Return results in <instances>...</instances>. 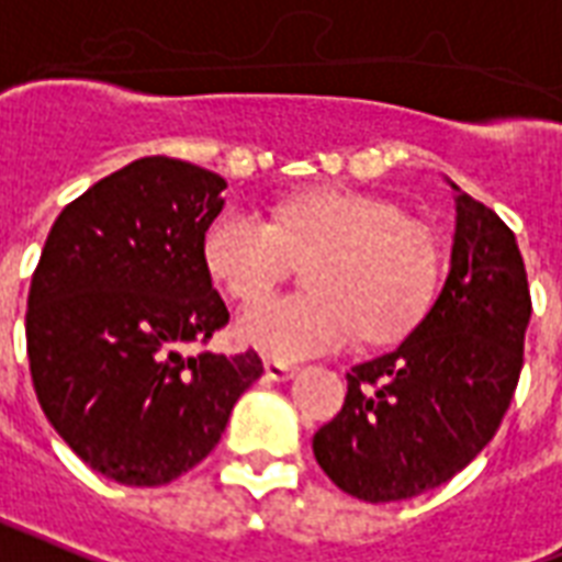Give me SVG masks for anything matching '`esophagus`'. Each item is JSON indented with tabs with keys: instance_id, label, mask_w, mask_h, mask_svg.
<instances>
[{
	"instance_id": "34e87169",
	"label": "esophagus",
	"mask_w": 562,
	"mask_h": 562,
	"mask_svg": "<svg viewBox=\"0 0 562 562\" xmlns=\"http://www.w3.org/2000/svg\"><path fill=\"white\" fill-rule=\"evenodd\" d=\"M265 374H268V380L282 383V380H291V376L297 374V368L289 366V362H280V359H268V362H265Z\"/></svg>"
}]
</instances>
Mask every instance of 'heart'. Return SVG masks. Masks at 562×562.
<instances>
[{
	"label": "heart",
	"instance_id": "1",
	"mask_svg": "<svg viewBox=\"0 0 562 562\" xmlns=\"http://www.w3.org/2000/svg\"><path fill=\"white\" fill-rule=\"evenodd\" d=\"M205 268L238 303H259L297 265L312 294L271 300L238 336L273 359H306L366 341H395L434 303L442 252L397 205L350 191H310L277 205L273 226L229 209L205 233Z\"/></svg>",
	"mask_w": 562,
	"mask_h": 562
}]
</instances>
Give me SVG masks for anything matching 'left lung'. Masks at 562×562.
Masks as SVG:
<instances>
[{
	"instance_id": "1",
	"label": "left lung",
	"mask_w": 562,
	"mask_h": 562,
	"mask_svg": "<svg viewBox=\"0 0 562 562\" xmlns=\"http://www.w3.org/2000/svg\"><path fill=\"white\" fill-rule=\"evenodd\" d=\"M528 321L516 235L457 188L451 271L434 310L397 350L350 368L341 413L312 439L329 481L371 504L451 481L501 427L519 385Z\"/></svg>"
}]
</instances>
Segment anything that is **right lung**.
<instances>
[{
    "label": "right lung",
    "mask_w": 562,
    "mask_h": 562,
    "mask_svg": "<svg viewBox=\"0 0 562 562\" xmlns=\"http://www.w3.org/2000/svg\"><path fill=\"white\" fill-rule=\"evenodd\" d=\"M224 188L191 161L138 158L64 205L34 268L25 348L41 409L126 486H161L205 460L265 371L256 350L182 357L229 324L203 259Z\"/></svg>",
    "instance_id": "right-lung-1"
}]
</instances>
